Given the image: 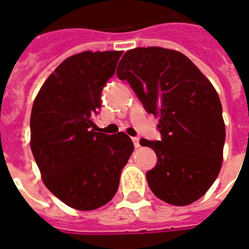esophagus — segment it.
Masks as SVG:
<instances>
[{"label":"esophagus","mask_w":249,"mask_h":249,"mask_svg":"<svg viewBox=\"0 0 249 249\" xmlns=\"http://www.w3.org/2000/svg\"><path fill=\"white\" fill-rule=\"evenodd\" d=\"M131 139H133V143H134L135 148L141 147V143H139V141H141V139H139V137H134V138H131Z\"/></svg>","instance_id":"34e87169"}]
</instances>
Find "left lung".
<instances>
[{
    "mask_svg": "<svg viewBox=\"0 0 249 249\" xmlns=\"http://www.w3.org/2000/svg\"><path fill=\"white\" fill-rule=\"evenodd\" d=\"M116 73L128 81L147 112L160 118L162 139H141L158 158L147 172L152 192L176 206L199 200L223 163L225 124L214 86L186 55L160 47L128 50Z\"/></svg>",
    "mask_w": 249,
    "mask_h": 249,
    "instance_id": "left-lung-1",
    "label": "left lung"
}]
</instances>
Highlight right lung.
I'll return each instance as SVG.
<instances>
[{"label":"right lung","instance_id":"obj_1","mask_svg":"<svg viewBox=\"0 0 249 249\" xmlns=\"http://www.w3.org/2000/svg\"><path fill=\"white\" fill-rule=\"evenodd\" d=\"M121 54L86 50L67 58L34 100L30 147L41 179L76 210H95L114 197L121 170L134 150L125 133H97L92 121Z\"/></svg>","mask_w":249,"mask_h":249}]
</instances>
